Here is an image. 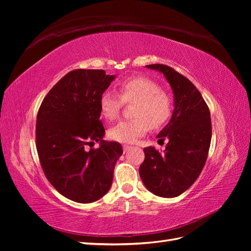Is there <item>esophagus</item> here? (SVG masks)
<instances>
[{
    "instance_id": "1",
    "label": "esophagus",
    "mask_w": 251,
    "mask_h": 251,
    "mask_svg": "<svg viewBox=\"0 0 251 251\" xmlns=\"http://www.w3.org/2000/svg\"><path fill=\"white\" fill-rule=\"evenodd\" d=\"M132 147L131 146H128V144H124L123 146V149H124V153H126V151L130 150Z\"/></svg>"
}]
</instances>
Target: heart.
Masks as SVG:
<instances>
[{"mask_svg":"<svg viewBox=\"0 0 251 251\" xmlns=\"http://www.w3.org/2000/svg\"><path fill=\"white\" fill-rule=\"evenodd\" d=\"M134 102L131 109L133 118L121 120L109 131L110 138L124 143L135 142L147 133L161 127L171 119L174 101L169 93L154 80L143 76L128 77L118 85V94L107 90L100 98L102 116L116 119L124 103Z\"/></svg>","mask_w":251,"mask_h":251,"instance_id":"1","label":"heart"}]
</instances>
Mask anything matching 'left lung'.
Wrapping results in <instances>:
<instances>
[{"label": "left lung", "instance_id": "8db88e82", "mask_svg": "<svg viewBox=\"0 0 251 251\" xmlns=\"http://www.w3.org/2000/svg\"><path fill=\"white\" fill-rule=\"evenodd\" d=\"M147 67L164 74L174 91L175 109L168 126L157 135L159 140L169 139L165 150L144 148L146 157L139 174L151 193L174 198L194 184L206 162L211 140L210 113L188 78L166 65Z\"/></svg>", "mask_w": 251, "mask_h": 251}]
</instances>
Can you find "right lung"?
Returning <instances> with one entry per match:
<instances>
[{
	"mask_svg": "<svg viewBox=\"0 0 251 251\" xmlns=\"http://www.w3.org/2000/svg\"><path fill=\"white\" fill-rule=\"evenodd\" d=\"M114 75L76 69L59 79L36 116L35 146L45 176L56 191L78 203H92L108 193L114 168L123 155L115 141H104L100 98ZM100 142V148L86 150Z\"/></svg>",
	"mask_w": 251,
	"mask_h": 251,
	"instance_id": "add662e5",
	"label": "right lung"
}]
</instances>
